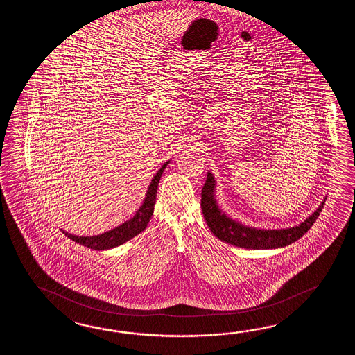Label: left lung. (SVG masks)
Instances as JSON below:
<instances>
[{
    "label": "left lung",
    "instance_id": "obj_1",
    "mask_svg": "<svg viewBox=\"0 0 355 355\" xmlns=\"http://www.w3.org/2000/svg\"><path fill=\"white\" fill-rule=\"evenodd\" d=\"M213 190L214 178L211 173H208L207 180L202 189L200 200L207 225L213 234L217 236L220 241L245 249H275L287 246L289 243L300 240L316 222L317 217L324 208L322 203L317 208V211L312 216H309V218L302 222L300 226L286 230H257L252 227L243 226L234 219L228 218L225 213L219 211L213 196Z\"/></svg>",
    "mask_w": 355,
    "mask_h": 355
}]
</instances>
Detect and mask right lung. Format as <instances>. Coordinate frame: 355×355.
Here are the masks:
<instances>
[{"instance_id": "1", "label": "right lung", "mask_w": 355, "mask_h": 355, "mask_svg": "<svg viewBox=\"0 0 355 355\" xmlns=\"http://www.w3.org/2000/svg\"><path fill=\"white\" fill-rule=\"evenodd\" d=\"M168 161L164 166L159 168L157 174L155 175V178L152 179L151 185L147 190L146 199L144 204L141 205V208L138 209L136 216L132 219L127 220L125 223H123L119 227L114 228L109 232L105 234H98V236H90V237H81V236H73V234H67L63 231V234L67 236L68 239L73 240V241L83 245L89 249L105 250L112 249L115 246H119L121 243L128 241L130 239H133L135 236L141 234L144 228L148 225L150 218L153 214V205L156 203V196H157V187H159V181L161 179V175L164 173L165 167L167 166Z\"/></svg>"}]
</instances>
